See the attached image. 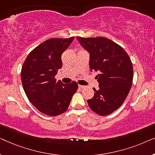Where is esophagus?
Masks as SVG:
<instances>
[{
	"mask_svg": "<svg viewBox=\"0 0 155 155\" xmlns=\"http://www.w3.org/2000/svg\"><path fill=\"white\" fill-rule=\"evenodd\" d=\"M78 87H79L80 89H83V88L85 87V86H83V85H81V84H79V85H78Z\"/></svg>",
	"mask_w": 155,
	"mask_h": 155,
	"instance_id": "obj_1",
	"label": "esophagus"
}]
</instances>
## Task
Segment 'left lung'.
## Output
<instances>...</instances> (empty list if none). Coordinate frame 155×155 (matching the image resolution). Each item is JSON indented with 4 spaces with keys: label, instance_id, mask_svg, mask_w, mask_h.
I'll use <instances>...</instances> for the list:
<instances>
[{
    "label": "left lung",
    "instance_id": "obj_1",
    "mask_svg": "<svg viewBox=\"0 0 155 155\" xmlns=\"http://www.w3.org/2000/svg\"><path fill=\"white\" fill-rule=\"evenodd\" d=\"M90 53L91 71H98L95 78L99 89L88 99L91 109L100 116L111 114L123 104L133 83V70L130 58L120 45L107 38L77 37Z\"/></svg>",
    "mask_w": 155,
    "mask_h": 155
}]
</instances>
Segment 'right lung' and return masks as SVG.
<instances>
[{"mask_svg": "<svg viewBox=\"0 0 155 155\" xmlns=\"http://www.w3.org/2000/svg\"><path fill=\"white\" fill-rule=\"evenodd\" d=\"M49 39L28 54L21 70V80L29 101L41 113L56 116L64 113L78 88L73 81L63 84L55 76L62 68L61 55L73 41Z\"/></svg>", "mask_w": 155, "mask_h": 155, "instance_id": "add662e5", "label": "right lung"}]
</instances>
